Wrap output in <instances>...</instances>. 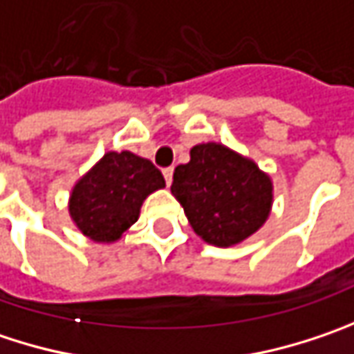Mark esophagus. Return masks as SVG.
Listing matches in <instances>:
<instances>
[{
  "instance_id": "esophagus-1",
  "label": "esophagus",
  "mask_w": 354,
  "mask_h": 354,
  "mask_svg": "<svg viewBox=\"0 0 354 354\" xmlns=\"http://www.w3.org/2000/svg\"><path fill=\"white\" fill-rule=\"evenodd\" d=\"M163 175H165V181H167V185H171V183H173V167H167V169H163Z\"/></svg>"
}]
</instances>
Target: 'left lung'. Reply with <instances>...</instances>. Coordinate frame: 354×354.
<instances>
[{
	"instance_id": "obj_1",
	"label": "left lung",
	"mask_w": 354,
	"mask_h": 354,
	"mask_svg": "<svg viewBox=\"0 0 354 354\" xmlns=\"http://www.w3.org/2000/svg\"><path fill=\"white\" fill-rule=\"evenodd\" d=\"M189 163L175 167L171 193L203 241L230 248L248 240L272 212L274 185L252 159L221 142L191 149Z\"/></svg>"
}]
</instances>
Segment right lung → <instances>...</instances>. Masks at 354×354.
I'll return each instance as SVG.
<instances>
[{"label": "right lung", "mask_w": 354, "mask_h": 354, "mask_svg": "<svg viewBox=\"0 0 354 354\" xmlns=\"http://www.w3.org/2000/svg\"><path fill=\"white\" fill-rule=\"evenodd\" d=\"M163 187L161 171L149 159L131 151H109L76 181L68 212L86 238L113 243L139 219L142 201Z\"/></svg>", "instance_id": "obj_1"}]
</instances>
